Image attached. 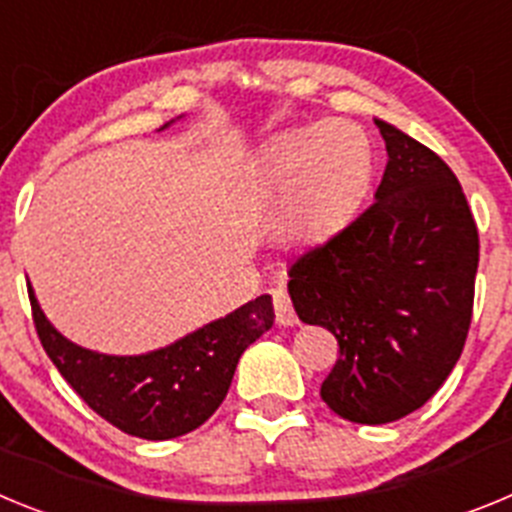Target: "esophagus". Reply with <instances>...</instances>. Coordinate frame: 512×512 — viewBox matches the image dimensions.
<instances>
[{
	"mask_svg": "<svg viewBox=\"0 0 512 512\" xmlns=\"http://www.w3.org/2000/svg\"><path fill=\"white\" fill-rule=\"evenodd\" d=\"M274 312H277V323L282 325V328L300 323V318H297L295 307H292V300H289L287 289L284 287L274 289Z\"/></svg>",
	"mask_w": 512,
	"mask_h": 512,
	"instance_id": "34e87169",
	"label": "esophagus"
}]
</instances>
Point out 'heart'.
Here are the masks:
<instances>
[{
  "label": "heart",
  "instance_id": "heart-1",
  "mask_svg": "<svg viewBox=\"0 0 512 512\" xmlns=\"http://www.w3.org/2000/svg\"><path fill=\"white\" fill-rule=\"evenodd\" d=\"M372 143L351 122H312L279 135L259 164L266 197L289 194L287 228L318 235L359 205L372 182Z\"/></svg>",
  "mask_w": 512,
  "mask_h": 512
}]
</instances>
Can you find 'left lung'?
<instances>
[{
    "instance_id": "1",
    "label": "left lung",
    "mask_w": 512,
    "mask_h": 512,
    "mask_svg": "<svg viewBox=\"0 0 512 512\" xmlns=\"http://www.w3.org/2000/svg\"><path fill=\"white\" fill-rule=\"evenodd\" d=\"M387 169L374 205L289 269L302 323L323 325L338 361L320 387L351 423L423 408L461 356L472 323L479 233L454 171L384 120Z\"/></svg>"
}]
</instances>
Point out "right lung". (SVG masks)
I'll use <instances>...</instances> for the list:
<instances>
[{
  "instance_id": "obj_1",
  "label": "right lung",
  "mask_w": 512,
  "mask_h": 512,
  "mask_svg": "<svg viewBox=\"0 0 512 512\" xmlns=\"http://www.w3.org/2000/svg\"><path fill=\"white\" fill-rule=\"evenodd\" d=\"M27 295L40 343L61 377L107 423L146 441L200 428L228 395L243 351L274 325L271 297L261 295L171 346L107 356L61 336L40 310L33 287Z\"/></svg>"
}]
</instances>
